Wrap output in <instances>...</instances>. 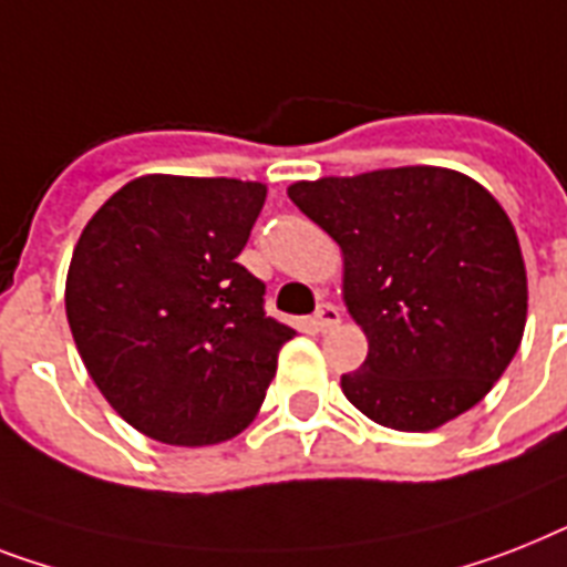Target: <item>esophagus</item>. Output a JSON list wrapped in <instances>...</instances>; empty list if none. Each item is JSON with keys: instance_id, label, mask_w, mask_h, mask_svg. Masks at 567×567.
I'll return each mask as SVG.
<instances>
[{"instance_id": "esophagus-1", "label": "esophagus", "mask_w": 567, "mask_h": 567, "mask_svg": "<svg viewBox=\"0 0 567 567\" xmlns=\"http://www.w3.org/2000/svg\"><path fill=\"white\" fill-rule=\"evenodd\" d=\"M340 323V311L334 306H329V302H323V306L317 308V315H315V326L320 331H329L334 329V326Z\"/></svg>"}]
</instances>
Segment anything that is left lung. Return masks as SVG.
Returning <instances> with one entry per match:
<instances>
[{
  "label": "left lung",
  "mask_w": 567,
  "mask_h": 567,
  "mask_svg": "<svg viewBox=\"0 0 567 567\" xmlns=\"http://www.w3.org/2000/svg\"><path fill=\"white\" fill-rule=\"evenodd\" d=\"M288 197L343 252V302L367 334L340 390L363 416L425 434L475 408L527 323V270L504 206L440 165L297 179Z\"/></svg>",
  "instance_id": "obj_1"
}]
</instances>
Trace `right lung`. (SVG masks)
<instances>
[{
    "label": "right lung",
    "mask_w": 567,
    "mask_h": 567,
    "mask_svg": "<svg viewBox=\"0 0 567 567\" xmlns=\"http://www.w3.org/2000/svg\"><path fill=\"white\" fill-rule=\"evenodd\" d=\"M268 197L256 179L145 174L78 238L66 320L90 379L140 434L218 445L259 413L293 329L238 265Z\"/></svg>",
    "instance_id": "right-lung-1"
}]
</instances>
